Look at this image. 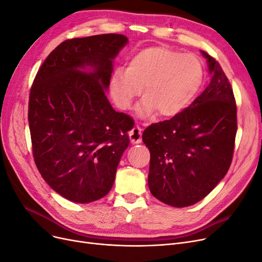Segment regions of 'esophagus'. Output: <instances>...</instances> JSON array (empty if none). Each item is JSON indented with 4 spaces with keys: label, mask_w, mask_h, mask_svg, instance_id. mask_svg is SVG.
Listing matches in <instances>:
<instances>
[{
    "label": "esophagus",
    "mask_w": 262,
    "mask_h": 262,
    "mask_svg": "<svg viewBox=\"0 0 262 262\" xmlns=\"http://www.w3.org/2000/svg\"><path fill=\"white\" fill-rule=\"evenodd\" d=\"M129 139L132 143H140L142 141V129L139 126H135L129 132Z\"/></svg>",
    "instance_id": "1"
}]
</instances>
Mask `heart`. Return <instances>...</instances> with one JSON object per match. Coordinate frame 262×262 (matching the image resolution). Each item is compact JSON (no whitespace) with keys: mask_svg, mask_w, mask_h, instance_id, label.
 Wrapping results in <instances>:
<instances>
[{"mask_svg":"<svg viewBox=\"0 0 262 262\" xmlns=\"http://www.w3.org/2000/svg\"><path fill=\"white\" fill-rule=\"evenodd\" d=\"M204 70L198 57L164 46L144 48L132 57L127 69L119 67L110 79V95L121 110H128L141 94V115L157 110L169 118L182 112L194 100Z\"/></svg>","mask_w":262,"mask_h":262,"instance_id":"obj_1","label":"heart"}]
</instances>
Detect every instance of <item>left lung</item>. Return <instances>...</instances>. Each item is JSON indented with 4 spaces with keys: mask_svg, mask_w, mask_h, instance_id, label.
Returning a JSON list of instances; mask_svg holds the SVG:
<instances>
[{
    "mask_svg": "<svg viewBox=\"0 0 262 262\" xmlns=\"http://www.w3.org/2000/svg\"><path fill=\"white\" fill-rule=\"evenodd\" d=\"M207 58L211 80L190 106L170 120L151 124L142 134L150 151L149 189L173 207L204 199L230 168L237 130L233 90L214 57Z\"/></svg>",
    "mask_w": 262,
    "mask_h": 262,
    "instance_id": "1",
    "label": "left lung"
}]
</instances>
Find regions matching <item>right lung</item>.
I'll use <instances>...</instances> for the list:
<instances>
[{"label":"right lung","mask_w":262,"mask_h":262,"mask_svg":"<svg viewBox=\"0 0 262 262\" xmlns=\"http://www.w3.org/2000/svg\"><path fill=\"white\" fill-rule=\"evenodd\" d=\"M123 34L66 40L47 56L29 96L28 121L35 165L54 191L75 203L106 195L132 118L106 98L112 59L127 44ZM89 66V73L80 69Z\"/></svg>","instance_id":"1"}]
</instances>
